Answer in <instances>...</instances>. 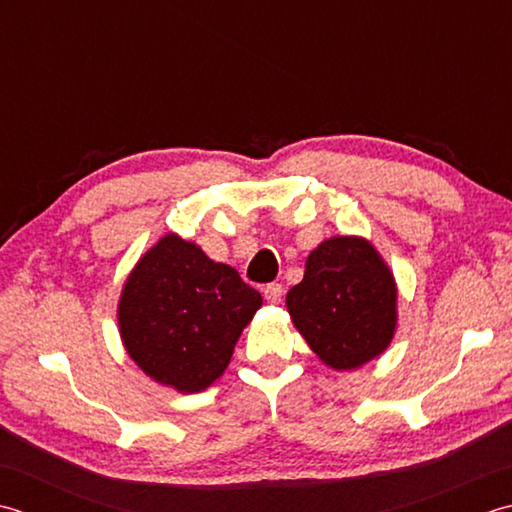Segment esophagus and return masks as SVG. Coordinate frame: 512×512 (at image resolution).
I'll return each mask as SVG.
<instances>
[{
	"label": "esophagus",
	"mask_w": 512,
	"mask_h": 512,
	"mask_svg": "<svg viewBox=\"0 0 512 512\" xmlns=\"http://www.w3.org/2000/svg\"><path fill=\"white\" fill-rule=\"evenodd\" d=\"M263 294H265V300L271 302V305H278V302L283 300L285 289H283V285H280V283H269V285L265 287Z\"/></svg>",
	"instance_id": "esophagus-1"
}]
</instances>
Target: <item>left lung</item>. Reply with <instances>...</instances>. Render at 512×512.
Wrapping results in <instances>:
<instances>
[{"label": "left lung", "instance_id": "obj_1", "mask_svg": "<svg viewBox=\"0 0 512 512\" xmlns=\"http://www.w3.org/2000/svg\"><path fill=\"white\" fill-rule=\"evenodd\" d=\"M395 298L393 276L378 252L362 238L336 236L309 254L287 309L322 362L356 369L389 347Z\"/></svg>", "mask_w": 512, "mask_h": 512}]
</instances>
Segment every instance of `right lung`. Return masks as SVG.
Returning a JSON list of instances; mask_svg holds the SVG:
<instances>
[{
	"label": "right lung",
	"mask_w": 512,
	"mask_h": 512,
	"mask_svg": "<svg viewBox=\"0 0 512 512\" xmlns=\"http://www.w3.org/2000/svg\"><path fill=\"white\" fill-rule=\"evenodd\" d=\"M263 305L238 271L168 234L128 278L119 302L125 349L161 384L196 393L221 375Z\"/></svg>",
	"instance_id": "1"
}]
</instances>
